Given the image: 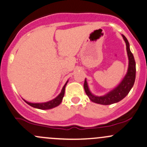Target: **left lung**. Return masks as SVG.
<instances>
[{"label":"left lung","instance_id":"8db88e82","mask_svg":"<svg viewBox=\"0 0 147 147\" xmlns=\"http://www.w3.org/2000/svg\"><path fill=\"white\" fill-rule=\"evenodd\" d=\"M122 36L126 43V52H127L128 59H129V67H128L127 72L122 82L119 84L117 87L106 93V95L102 96H97L92 94L89 89L86 79H85L84 85V90L88 97L92 102L102 104V105H109V104L117 103L124 99L129 94L130 90L133 86L135 79H136V61H135L134 57L130 50L129 43L127 38L124 36V35L122 34Z\"/></svg>","mask_w":147,"mask_h":147}]
</instances>
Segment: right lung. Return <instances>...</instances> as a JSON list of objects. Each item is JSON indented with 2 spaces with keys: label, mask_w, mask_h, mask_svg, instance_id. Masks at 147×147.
I'll use <instances>...</instances> for the list:
<instances>
[{
  "label": "right lung",
  "mask_w": 147,
  "mask_h": 147,
  "mask_svg": "<svg viewBox=\"0 0 147 147\" xmlns=\"http://www.w3.org/2000/svg\"><path fill=\"white\" fill-rule=\"evenodd\" d=\"M68 80L67 81L66 83H65V85L63 86V88H62L61 91L59 95L57 96V97H55V99L49 101V102H42V103H32L25 100L24 99H23L28 104V105L31 106L32 107L35 108V109H41V110H48V109H53V108L57 107V106L59 105L61 103L62 100H63L64 93H65V86H66L67 84H68Z\"/></svg>",
  "instance_id": "1"
}]
</instances>
